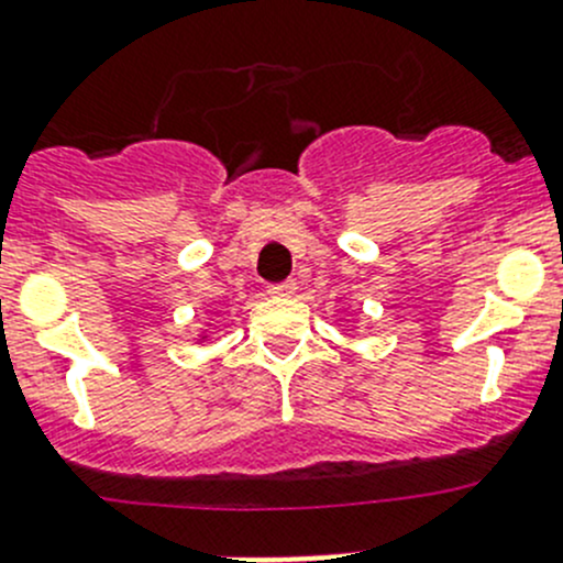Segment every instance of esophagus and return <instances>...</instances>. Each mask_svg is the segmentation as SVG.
Returning a JSON list of instances; mask_svg holds the SVG:
<instances>
[{"instance_id":"34e87169","label":"esophagus","mask_w":563,"mask_h":563,"mask_svg":"<svg viewBox=\"0 0 563 563\" xmlns=\"http://www.w3.org/2000/svg\"><path fill=\"white\" fill-rule=\"evenodd\" d=\"M272 297H294L297 294V283L286 280V283H277V286H269Z\"/></svg>"}]
</instances>
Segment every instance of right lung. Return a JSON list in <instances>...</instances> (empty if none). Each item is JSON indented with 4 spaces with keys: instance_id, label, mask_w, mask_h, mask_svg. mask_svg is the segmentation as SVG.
Masks as SVG:
<instances>
[{
    "instance_id": "obj_1",
    "label": "right lung",
    "mask_w": 563,
    "mask_h": 563,
    "mask_svg": "<svg viewBox=\"0 0 563 563\" xmlns=\"http://www.w3.org/2000/svg\"><path fill=\"white\" fill-rule=\"evenodd\" d=\"M211 330H214V327H211V324H206L203 330L198 332V338H195V341H198L200 346H203V343H209V341H211Z\"/></svg>"
}]
</instances>
